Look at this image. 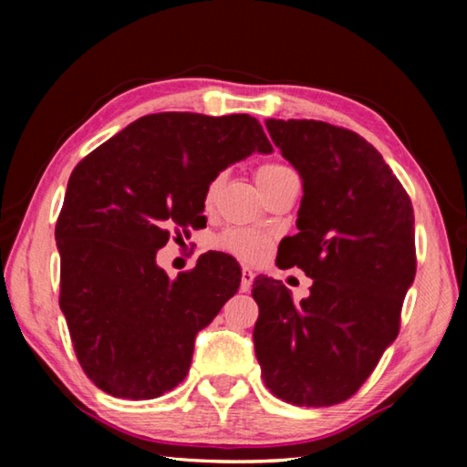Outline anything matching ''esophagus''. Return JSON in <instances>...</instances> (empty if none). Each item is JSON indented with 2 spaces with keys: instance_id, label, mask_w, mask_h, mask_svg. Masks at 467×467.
Listing matches in <instances>:
<instances>
[{
  "instance_id": "34e87169",
  "label": "esophagus",
  "mask_w": 467,
  "mask_h": 467,
  "mask_svg": "<svg viewBox=\"0 0 467 467\" xmlns=\"http://www.w3.org/2000/svg\"><path fill=\"white\" fill-rule=\"evenodd\" d=\"M253 280H255V274H253V270H249V267H243V272H241V292H249Z\"/></svg>"
}]
</instances>
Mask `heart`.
<instances>
[{"label":"heart","instance_id":"1","mask_svg":"<svg viewBox=\"0 0 467 467\" xmlns=\"http://www.w3.org/2000/svg\"><path fill=\"white\" fill-rule=\"evenodd\" d=\"M286 171H290V169L284 167V164H275V162L262 164V167L255 171V181H257L259 189H264L267 183H272L275 177L282 175V172H286ZM218 187H220V177L212 181L208 189H205V203L208 205L214 202ZM218 244L224 251L233 253V255H236V257L247 259V262H255V259H259L265 253L267 241L264 239V236H259L255 233L241 231V228H233V231H226L223 236H220Z\"/></svg>","mask_w":467,"mask_h":467}]
</instances>
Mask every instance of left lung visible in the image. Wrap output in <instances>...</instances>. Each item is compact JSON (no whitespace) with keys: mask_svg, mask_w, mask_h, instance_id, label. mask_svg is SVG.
<instances>
[{"mask_svg":"<svg viewBox=\"0 0 467 467\" xmlns=\"http://www.w3.org/2000/svg\"><path fill=\"white\" fill-rule=\"evenodd\" d=\"M303 179L295 236L280 267H300L311 295L295 303L257 275L253 329L265 387L295 406L326 408L358 391L400 331L416 275L412 202L383 156L350 130L313 119H267Z\"/></svg>","mask_w":467,"mask_h":467,"instance_id":"obj_1","label":"left lung"}]
</instances>
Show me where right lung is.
<instances>
[{
  "instance_id": "add662e5",
  "label": "right lung",
  "mask_w": 467,
  "mask_h": 467,
  "mask_svg": "<svg viewBox=\"0 0 467 467\" xmlns=\"http://www.w3.org/2000/svg\"><path fill=\"white\" fill-rule=\"evenodd\" d=\"M270 140L249 115L140 117L90 152L67 181L55 226L59 306L84 373L113 398L154 400L183 381L197 331L241 284L226 253L171 280L156 251L203 220L205 189Z\"/></svg>"
}]
</instances>
